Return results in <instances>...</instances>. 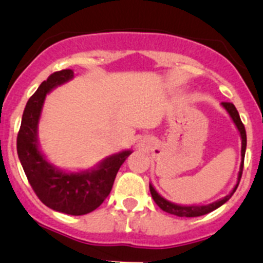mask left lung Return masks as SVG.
<instances>
[{
	"instance_id": "8db88e82",
	"label": "left lung",
	"mask_w": 263,
	"mask_h": 263,
	"mask_svg": "<svg viewBox=\"0 0 263 263\" xmlns=\"http://www.w3.org/2000/svg\"><path fill=\"white\" fill-rule=\"evenodd\" d=\"M221 105L223 106L226 111L229 113L230 118L233 119L234 124L238 128L239 134H240V139H241V163H240V168H239V173H238V181H236V185L234 186V189L231 190V193L229 195L223 196L222 199H218L216 202L210 203V204L205 205H181V204H176V203L170 202V200L164 199L159 193L154 189V186L152 183H149L150 187V193H152L153 199L154 202L157 203L158 207L160 210H163L164 212L171 213V215L178 216V217H198V216H203L207 215V213L212 212V211L217 210L218 207H221L222 204H225L229 199H230L233 194L235 193V190L238 189L239 182H240L241 178V173H243V165H244V155H246V149H247V134H246V128H244V124L241 123V119L239 117L238 110L234 106V104L231 103H221Z\"/></svg>"
}]
</instances>
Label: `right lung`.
<instances>
[{
	"mask_svg": "<svg viewBox=\"0 0 263 263\" xmlns=\"http://www.w3.org/2000/svg\"><path fill=\"white\" fill-rule=\"evenodd\" d=\"M73 77L72 69L52 73L30 96L23 113L16 149L28 181L41 202L58 212L82 216L95 211L106 199L118 170L132 150L109 155L91 170L78 172L63 171L46 159L38 142V123L43 103L47 93Z\"/></svg>",
	"mask_w": 263,
	"mask_h": 263,
	"instance_id": "right-lung-1",
	"label": "right lung"
}]
</instances>
